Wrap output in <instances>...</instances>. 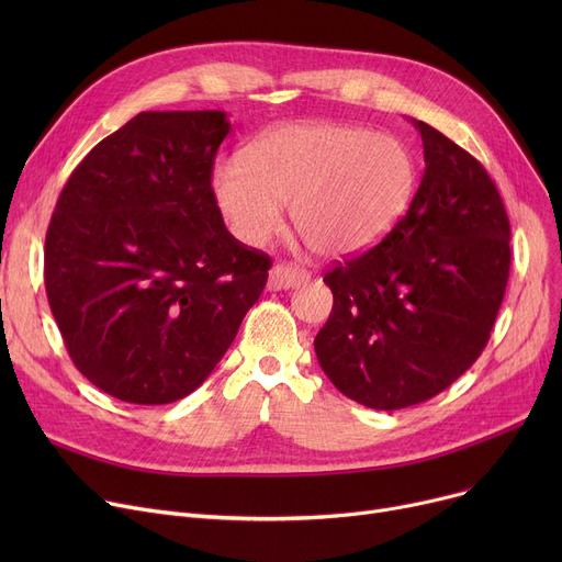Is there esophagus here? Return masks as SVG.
<instances>
[{"instance_id": "34e87169", "label": "esophagus", "mask_w": 562, "mask_h": 562, "mask_svg": "<svg viewBox=\"0 0 562 562\" xmlns=\"http://www.w3.org/2000/svg\"><path fill=\"white\" fill-rule=\"evenodd\" d=\"M310 280V273L305 269H299V266H289V263H278L269 271V289L280 291V289H296Z\"/></svg>"}]
</instances>
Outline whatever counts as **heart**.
<instances>
[{"label": "heart", "mask_w": 562, "mask_h": 562, "mask_svg": "<svg viewBox=\"0 0 562 562\" xmlns=\"http://www.w3.org/2000/svg\"><path fill=\"white\" fill-rule=\"evenodd\" d=\"M417 191V161L387 134L339 123H289L255 138L244 159L212 168V193L229 232L261 246L291 225L326 257L373 248L407 214Z\"/></svg>", "instance_id": "heart-1"}]
</instances>
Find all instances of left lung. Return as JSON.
Masks as SVG:
<instances>
[{"mask_svg":"<svg viewBox=\"0 0 562 562\" xmlns=\"http://www.w3.org/2000/svg\"><path fill=\"white\" fill-rule=\"evenodd\" d=\"M412 123L426 161L415 200L378 246L323 278L335 305L314 339L333 385L373 409L453 385L483 352L510 273V223L487 170Z\"/></svg>","mask_w":562,"mask_h":562,"instance_id":"8db88e82","label":"left lung"}]
</instances>
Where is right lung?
<instances>
[{
  "mask_svg": "<svg viewBox=\"0 0 562 562\" xmlns=\"http://www.w3.org/2000/svg\"><path fill=\"white\" fill-rule=\"evenodd\" d=\"M225 111H143L72 170L45 236V291L75 367L136 405L210 378L271 259L236 241L212 193Z\"/></svg>",
  "mask_w": 562,
  "mask_h": 562,
  "instance_id": "right-lung-1",
  "label": "right lung"
}]
</instances>
